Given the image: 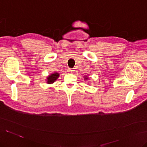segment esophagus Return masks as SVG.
I'll return each mask as SVG.
<instances>
[{
  "mask_svg": "<svg viewBox=\"0 0 147 147\" xmlns=\"http://www.w3.org/2000/svg\"><path fill=\"white\" fill-rule=\"evenodd\" d=\"M68 71L69 73H71L72 72H73V71H74V69H70V68H69V69H68Z\"/></svg>",
  "mask_w": 147,
  "mask_h": 147,
  "instance_id": "1",
  "label": "esophagus"
}]
</instances>
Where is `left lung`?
Masks as SVG:
<instances>
[{"instance_id":"left-lung-1","label":"left lung","mask_w":147,"mask_h":147,"mask_svg":"<svg viewBox=\"0 0 147 147\" xmlns=\"http://www.w3.org/2000/svg\"><path fill=\"white\" fill-rule=\"evenodd\" d=\"M84 80H87V79H89V77H88V76H84Z\"/></svg>"}]
</instances>
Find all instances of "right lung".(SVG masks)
Segmentation results:
<instances>
[{
  "label": "right lung",
  "mask_w": 147,
  "mask_h": 147,
  "mask_svg": "<svg viewBox=\"0 0 147 147\" xmlns=\"http://www.w3.org/2000/svg\"><path fill=\"white\" fill-rule=\"evenodd\" d=\"M60 76V73H58L57 72H55L51 74H49L47 76V79H46V82H47V84H53L55 82L58 78Z\"/></svg>",
  "instance_id": "1"
}]
</instances>
